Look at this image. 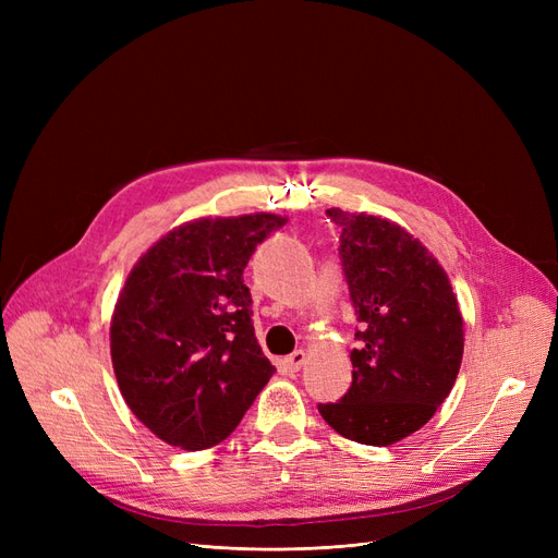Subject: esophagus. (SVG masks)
<instances>
[{
	"label": "esophagus",
	"instance_id": "34e87169",
	"mask_svg": "<svg viewBox=\"0 0 558 558\" xmlns=\"http://www.w3.org/2000/svg\"><path fill=\"white\" fill-rule=\"evenodd\" d=\"M305 361H307V353L302 351V349H298V351L291 353V356L283 359V367L289 369V373H298V369L305 365Z\"/></svg>",
	"mask_w": 558,
	"mask_h": 558
}]
</instances>
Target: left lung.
<instances>
[{
  "label": "left lung",
  "instance_id": "8db88e82",
  "mask_svg": "<svg viewBox=\"0 0 558 558\" xmlns=\"http://www.w3.org/2000/svg\"><path fill=\"white\" fill-rule=\"evenodd\" d=\"M340 226V260L356 310L353 379L326 424L347 440L388 447L428 424L463 359V316L449 277L412 234L373 214L326 211Z\"/></svg>",
  "mask_w": 558,
  "mask_h": 558
}]
</instances>
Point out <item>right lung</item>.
<instances>
[{"label": "right lung", "mask_w": 558, "mask_h": 558, "mask_svg": "<svg viewBox=\"0 0 558 558\" xmlns=\"http://www.w3.org/2000/svg\"><path fill=\"white\" fill-rule=\"evenodd\" d=\"M277 214L197 218L132 267L111 316V363L132 414L162 442L209 449L275 375L251 320L244 267Z\"/></svg>", "instance_id": "obj_1"}]
</instances>
